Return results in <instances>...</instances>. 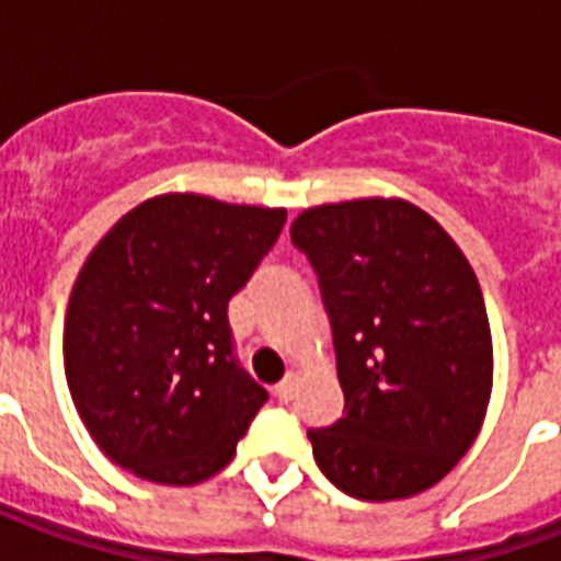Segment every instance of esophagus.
Segmentation results:
<instances>
[{"label": "esophagus", "mask_w": 561, "mask_h": 561, "mask_svg": "<svg viewBox=\"0 0 561 561\" xmlns=\"http://www.w3.org/2000/svg\"><path fill=\"white\" fill-rule=\"evenodd\" d=\"M294 390H297V378H294V373L285 375L276 387H273V396L279 401H290L294 399Z\"/></svg>", "instance_id": "esophagus-1"}]
</instances>
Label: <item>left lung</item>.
I'll return each instance as SVG.
<instances>
[{"instance_id":"1","label":"left lung","mask_w":561,"mask_h":561,"mask_svg":"<svg viewBox=\"0 0 561 561\" xmlns=\"http://www.w3.org/2000/svg\"><path fill=\"white\" fill-rule=\"evenodd\" d=\"M290 241L317 273L346 401L334 425L308 431L317 466L358 501L425 492L486 416L492 334L478 276L427 211L396 197L314 206Z\"/></svg>"}]
</instances>
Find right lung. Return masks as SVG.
Listing matches in <instances>:
<instances>
[{"mask_svg":"<svg viewBox=\"0 0 561 561\" xmlns=\"http://www.w3.org/2000/svg\"><path fill=\"white\" fill-rule=\"evenodd\" d=\"M285 218L162 194L127 211L83 262L66 308V383L116 466L192 486L232 460L267 390L238 364L227 308Z\"/></svg>","mask_w":561,"mask_h":561,"instance_id":"obj_1","label":"right lung"}]
</instances>
